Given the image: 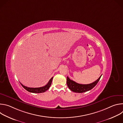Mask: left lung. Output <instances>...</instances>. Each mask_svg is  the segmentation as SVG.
<instances>
[{
	"label": "left lung",
	"mask_w": 123,
	"mask_h": 123,
	"mask_svg": "<svg viewBox=\"0 0 123 123\" xmlns=\"http://www.w3.org/2000/svg\"><path fill=\"white\" fill-rule=\"evenodd\" d=\"M102 75L95 82L91 84L85 85L78 84L74 81L73 80H71L67 76V84L69 89L71 90L72 91L76 93H83L87 91H89L93 89L99 82Z\"/></svg>",
	"instance_id": "obj_1"
}]
</instances>
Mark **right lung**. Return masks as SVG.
Here are the masks:
<instances>
[{"label":"right lung","instance_id":"add662e5","mask_svg":"<svg viewBox=\"0 0 123 123\" xmlns=\"http://www.w3.org/2000/svg\"><path fill=\"white\" fill-rule=\"evenodd\" d=\"M52 79H53V77L51 78V79L49 80V82L48 83V84L47 85H46L44 86L40 87H27V86H24L21 83H20V84L22 85V86L24 87V88L26 90L28 91L29 92H32V93H42V92H45L46 91H47L49 88V87H50L51 82H52Z\"/></svg>","mask_w":123,"mask_h":123}]
</instances>
